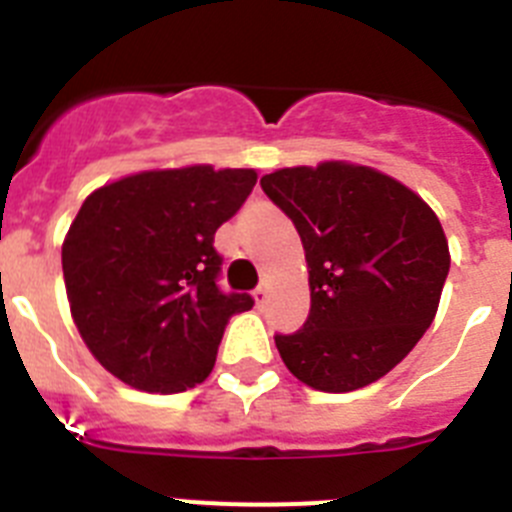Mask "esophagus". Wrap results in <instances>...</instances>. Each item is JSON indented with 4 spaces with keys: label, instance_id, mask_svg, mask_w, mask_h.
<instances>
[{
    "label": "esophagus",
    "instance_id": "esophagus-1",
    "mask_svg": "<svg viewBox=\"0 0 512 512\" xmlns=\"http://www.w3.org/2000/svg\"><path fill=\"white\" fill-rule=\"evenodd\" d=\"M266 295H269V287H266V284H259V287L253 289V297H256V302H259V305H264Z\"/></svg>",
    "mask_w": 512,
    "mask_h": 512
}]
</instances>
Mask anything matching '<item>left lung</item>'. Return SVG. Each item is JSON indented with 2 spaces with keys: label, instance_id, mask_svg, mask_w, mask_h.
<instances>
[{
  "label": "left lung",
  "instance_id": "1",
  "mask_svg": "<svg viewBox=\"0 0 512 512\" xmlns=\"http://www.w3.org/2000/svg\"><path fill=\"white\" fill-rule=\"evenodd\" d=\"M295 223L310 269V315L277 333L279 356L320 392L377 382L431 328L449 277L436 212L392 176L328 161L261 176Z\"/></svg>",
  "mask_w": 512,
  "mask_h": 512
}]
</instances>
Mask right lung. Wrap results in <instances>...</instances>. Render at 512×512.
Wrapping results in <instances>:
<instances>
[{"label": "right lung", "mask_w": 512, "mask_h": 512, "mask_svg": "<svg viewBox=\"0 0 512 512\" xmlns=\"http://www.w3.org/2000/svg\"><path fill=\"white\" fill-rule=\"evenodd\" d=\"M256 171H143L89 194L63 241L71 315L94 359L143 392H184L212 372L225 325L253 307L223 292L215 230Z\"/></svg>", "instance_id": "1"}]
</instances>
